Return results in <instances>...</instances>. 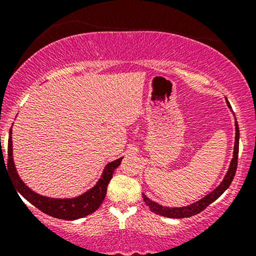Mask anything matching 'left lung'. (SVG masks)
<instances>
[{"instance_id":"1","label":"left lung","mask_w":256,"mask_h":256,"mask_svg":"<svg viewBox=\"0 0 256 256\" xmlns=\"http://www.w3.org/2000/svg\"><path fill=\"white\" fill-rule=\"evenodd\" d=\"M226 104L231 110V106L228 104V98H225ZM234 113V110H231ZM234 131H236V134H234V154H232V160L230 162V166H228V172H226L224 179L220 183L213 192H210L208 195H206L204 198H202L198 201L194 202L192 204L183 206V207H166V206H162L158 202L152 201L150 198H146L144 194H142L143 200H144L146 204L148 206L149 210L155 214H158L161 216H166V218H173V219H182V218H189V216H196V214L202 212L206 207H208L212 202L216 201V198H219L220 196L224 194V192L230 186L231 182L234 180V174H236L237 170V158H238V144H240V128H238V122H237V119L234 118Z\"/></svg>"}]
</instances>
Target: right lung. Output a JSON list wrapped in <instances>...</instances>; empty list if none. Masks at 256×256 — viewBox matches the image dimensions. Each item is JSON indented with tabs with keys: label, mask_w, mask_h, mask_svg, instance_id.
<instances>
[{
	"label": "right lung",
	"mask_w": 256,
	"mask_h": 256,
	"mask_svg": "<svg viewBox=\"0 0 256 256\" xmlns=\"http://www.w3.org/2000/svg\"><path fill=\"white\" fill-rule=\"evenodd\" d=\"M13 128V126H12ZM12 128L10 130V138H8V172L13 178V184L18 190V192L25 200H28L38 210H42L43 213L48 216H54L58 219L64 220H76L84 218L98 210L107 194L108 183L110 182L112 176L114 171L118 168L122 164V158H116V160L108 162L102 171L101 178L98 179V183L92 188L82 195L76 196V198H49V196L40 195L28 188L20 178L19 173L16 171V164H14L13 158V140H12Z\"/></svg>",
	"instance_id": "add662e5"
}]
</instances>
